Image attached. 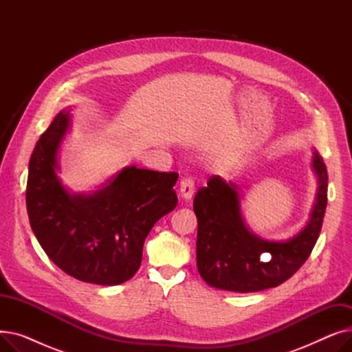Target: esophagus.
I'll use <instances>...</instances> for the list:
<instances>
[{"label": "esophagus", "instance_id": "obj_1", "mask_svg": "<svg viewBox=\"0 0 352 352\" xmlns=\"http://www.w3.org/2000/svg\"><path fill=\"white\" fill-rule=\"evenodd\" d=\"M194 190H195V187H194V181H192V178H184V179H181V184H179V194H181V197L184 198V199H191V197H192V194H194Z\"/></svg>", "mask_w": 352, "mask_h": 352}]
</instances>
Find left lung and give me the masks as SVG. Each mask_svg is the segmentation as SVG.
<instances>
[{"label": "left lung", "mask_w": 352, "mask_h": 352, "mask_svg": "<svg viewBox=\"0 0 352 352\" xmlns=\"http://www.w3.org/2000/svg\"><path fill=\"white\" fill-rule=\"evenodd\" d=\"M312 168L318 177L316 204L305 228L288 241H265L252 234L241 215L238 187L212 175L194 198L198 219L197 267L208 285L234 292L278 287L307 261L321 232L327 208L328 174L317 151Z\"/></svg>", "instance_id": "left-lung-1"}]
</instances>
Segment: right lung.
Listing matches in <instances>:
<instances>
[{
	"instance_id": "right-lung-1",
	"label": "right lung",
	"mask_w": 352,
	"mask_h": 352,
	"mask_svg": "<svg viewBox=\"0 0 352 352\" xmlns=\"http://www.w3.org/2000/svg\"><path fill=\"white\" fill-rule=\"evenodd\" d=\"M69 121V111L63 109L34 148L25 194L30 224L65 274L118 285L138 271L148 232L175 208L178 174L126 166L96 192L71 194L55 173Z\"/></svg>"
}]
</instances>
